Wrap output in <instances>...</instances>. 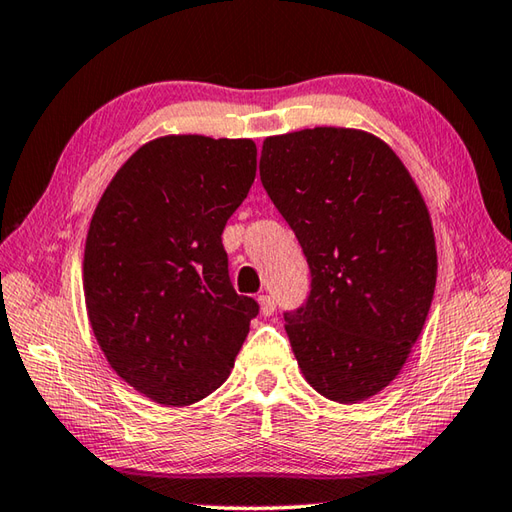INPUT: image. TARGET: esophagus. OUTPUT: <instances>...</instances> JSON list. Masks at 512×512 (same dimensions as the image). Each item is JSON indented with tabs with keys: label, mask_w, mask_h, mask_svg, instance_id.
Here are the masks:
<instances>
[{
	"label": "esophagus",
	"mask_w": 512,
	"mask_h": 512,
	"mask_svg": "<svg viewBox=\"0 0 512 512\" xmlns=\"http://www.w3.org/2000/svg\"><path fill=\"white\" fill-rule=\"evenodd\" d=\"M257 302H259V308H262V315L264 317H270V315L275 313V299L270 297V295H259Z\"/></svg>",
	"instance_id": "esophagus-1"
}]
</instances>
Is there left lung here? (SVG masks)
<instances>
[{
    "label": "left lung",
    "mask_w": 512,
    "mask_h": 512,
    "mask_svg": "<svg viewBox=\"0 0 512 512\" xmlns=\"http://www.w3.org/2000/svg\"><path fill=\"white\" fill-rule=\"evenodd\" d=\"M259 177L310 268L306 304L284 313L297 364L326 399L364 402L404 368L433 302L424 197L395 150L357 128L266 137Z\"/></svg>",
    "instance_id": "left-lung-1"
}]
</instances>
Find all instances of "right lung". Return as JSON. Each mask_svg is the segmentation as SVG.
Here are the masks:
<instances>
[{
    "mask_svg": "<svg viewBox=\"0 0 512 512\" xmlns=\"http://www.w3.org/2000/svg\"><path fill=\"white\" fill-rule=\"evenodd\" d=\"M257 173L253 139L166 135L130 155L84 248L88 322L110 368L162 406L222 386L259 313L228 277L222 233Z\"/></svg>",
    "mask_w": 512,
    "mask_h": 512,
    "instance_id": "right-lung-1",
    "label": "right lung"
}]
</instances>
